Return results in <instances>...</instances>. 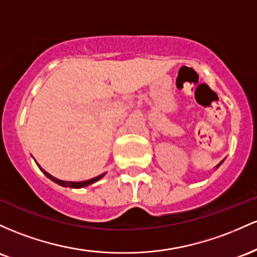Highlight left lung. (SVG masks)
Returning a JSON list of instances; mask_svg holds the SVG:
<instances>
[{
	"label": "left lung",
	"mask_w": 257,
	"mask_h": 257,
	"mask_svg": "<svg viewBox=\"0 0 257 257\" xmlns=\"http://www.w3.org/2000/svg\"><path fill=\"white\" fill-rule=\"evenodd\" d=\"M221 164H222V161H221V163H220V164H218V165H217V166H216V169H217V167H218V166H220V165H221Z\"/></svg>",
	"instance_id": "1"
}]
</instances>
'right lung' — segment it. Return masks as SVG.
I'll return each instance as SVG.
<instances>
[{
  "label": "right lung",
  "instance_id": "1",
  "mask_svg": "<svg viewBox=\"0 0 257 257\" xmlns=\"http://www.w3.org/2000/svg\"><path fill=\"white\" fill-rule=\"evenodd\" d=\"M36 164H37V163H36ZM37 166H39V167H40V170H41V171L43 172V174H45L46 176H47V177L50 178L51 181H53L54 183L59 184V186H63V187H69V188H83V187L90 186V184L94 183V182H97V181H99L100 178H102L103 176L105 175V174H102V175L97 176V177L91 178V180H87V181H81V182H69V181H62V180H58V178L53 177V176L48 174V172H46L45 170H43L42 167L39 165V164H37Z\"/></svg>",
  "mask_w": 257,
  "mask_h": 257
}]
</instances>
